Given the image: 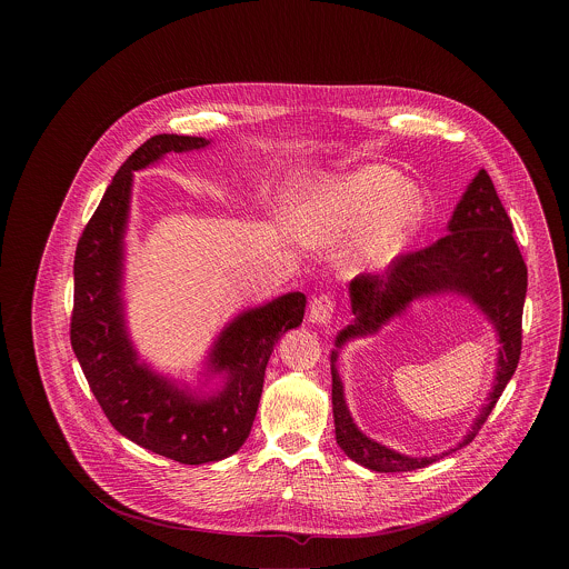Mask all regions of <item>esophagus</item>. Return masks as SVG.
Masks as SVG:
<instances>
[{"mask_svg": "<svg viewBox=\"0 0 569 569\" xmlns=\"http://www.w3.org/2000/svg\"><path fill=\"white\" fill-rule=\"evenodd\" d=\"M332 313H335V302H332V298L322 295V297H316L311 300L309 320H311L313 325H328V322L332 320Z\"/></svg>", "mask_w": 569, "mask_h": 569, "instance_id": "esophagus-1", "label": "esophagus"}]
</instances>
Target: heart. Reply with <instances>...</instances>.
Returning <instances> with one entry per match:
<instances>
[{
    "instance_id": "obj_1",
    "label": "heart",
    "mask_w": 569,
    "mask_h": 569,
    "mask_svg": "<svg viewBox=\"0 0 569 569\" xmlns=\"http://www.w3.org/2000/svg\"><path fill=\"white\" fill-rule=\"evenodd\" d=\"M427 213L425 196L388 168L365 166L300 193L288 209L298 241L330 251L352 243L358 269H383L406 251Z\"/></svg>"
}]
</instances>
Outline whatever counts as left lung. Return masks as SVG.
I'll return each mask as SVG.
<instances>
[{
    "label": "left lung",
    "instance_id": "left-lung-1",
    "mask_svg": "<svg viewBox=\"0 0 569 569\" xmlns=\"http://www.w3.org/2000/svg\"><path fill=\"white\" fill-rule=\"evenodd\" d=\"M439 293H459L476 303L496 328L502 348L488 403L460 443L433 458H409L367 438L357 429L345 403L336 360L342 346L353 338L377 333L388 321L400 317L411 301ZM525 295L527 264L516 244L512 221L487 170H480L467 186L448 221L446 237L427 249L401 256L383 274H358L350 283L353 322L337 335V350L330 353L332 416L341 450L353 462L371 471L401 473L422 469L471 443L518 367Z\"/></svg>",
    "mask_w": 569,
    "mask_h": 569
}]
</instances>
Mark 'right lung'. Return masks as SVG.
<instances>
[{"instance_id": "add662e5", "label": "right lung", "mask_w": 569, "mask_h": 569, "mask_svg": "<svg viewBox=\"0 0 569 569\" xmlns=\"http://www.w3.org/2000/svg\"><path fill=\"white\" fill-rule=\"evenodd\" d=\"M209 144L202 136L177 134L153 136L140 144L117 170L74 256L70 341L91 392L119 433L183 465L228 459L243 446L272 348L281 335L302 325L307 305L302 292H288L232 318L207 353L200 388L158 373L140 360L123 300L134 172L160 162L166 153L200 151ZM211 377H219L220 383L207 391L201 386Z\"/></svg>"}]
</instances>
